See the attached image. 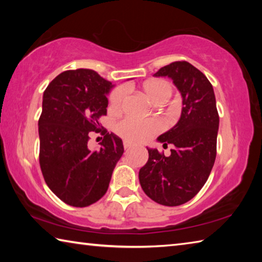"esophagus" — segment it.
<instances>
[{
    "label": "esophagus",
    "instance_id": "34e87169",
    "mask_svg": "<svg viewBox=\"0 0 262 262\" xmlns=\"http://www.w3.org/2000/svg\"><path fill=\"white\" fill-rule=\"evenodd\" d=\"M123 148H125L126 150H128V149L133 148V144L129 143V142H127V141H123Z\"/></svg>",
    "mask_w": 262,
    "mask_h": 262
}]
</instances>
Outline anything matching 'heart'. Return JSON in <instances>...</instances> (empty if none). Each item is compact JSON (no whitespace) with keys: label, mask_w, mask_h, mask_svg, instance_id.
Instances as JSON below:
<instances>
[{"label":"heart","mask_w":262,"mask_h":262,"mask_svg":"<svg viewBox=\"0 0 262 262\" xmlns=\"http://www.w3.org/2000/svg\"><path fill=\"white\" fill-rule=\"evenodd\" d=\"M145 96L155 104H162L170 98L173 91L172 84L164 78H154L143 84ZM126 98V90L123 88H117L111 92L108 103L110 107L114 111H119L123 105ZM161 129V123L154 119L149 120H136L133 118H126L115 125V132L123 140L128 142H143Z\"/></svg>","instance_id":"heart-1"}]
</instances>
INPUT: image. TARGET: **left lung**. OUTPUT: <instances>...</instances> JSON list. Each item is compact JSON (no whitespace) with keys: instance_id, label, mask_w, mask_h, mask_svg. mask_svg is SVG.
Returning <instances> with one entry per match:
<instances>
[{"instance_id":"left-lung-1","label":"left lung","mask_w":262,"mask_h":262,"mask_svg":"<svg viewBox=\"0 0 262 262\" xmlns=\"http://www.w3.org/2000/svg\"><path fill=\"white\" fill-rule=\"evenodd\" d=\"M155 76L172 78L184 106L178 123L158 137L163 147L173 145L171 155L148 149L149 159L139 178L151 200L174 207L193 199L206 184L216 158L220 117L211 83L189 62H172Z\"/></svg>"}]
</instances>
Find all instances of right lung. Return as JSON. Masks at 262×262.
<instances>
[{
  "label": "right lung",
  "instance_id": "right-lung-1",
  "mask_svg": "<svg viewBox=\"0 0 262 262\" xmlns=\"http://www.w3.org/2000/svg\"><path fill=\"white\" fill-rule=\"evenodd\" d=\"M111 88L95 70L76 69L57 75L43 91L39 164L48 187L69 206L88 207L103 198L123 154L120 137L99 123ZM91 131L104 135L99 149L87 147Z\"/></svg>",
  "mask_w": 262,
  "mask_h": 262
}]
</instances>
